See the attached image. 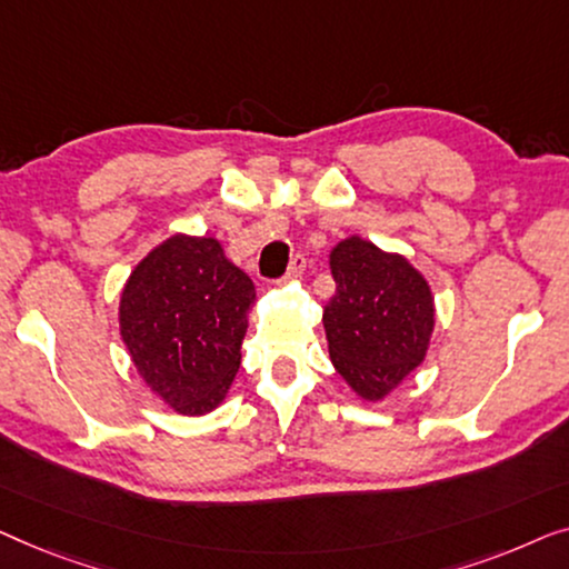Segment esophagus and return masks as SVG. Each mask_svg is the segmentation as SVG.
I'll return each mask as SVG.
<instances>
[{"mask_svg":"<svg viewBox=\"0 0 569 569\" xmlns=\"http://www.w3.org/2000/svg\"><path fill=\"white\" fill-rule=\"evenodd\" d=\"M303 270H307V258H303V254H293L291 262H288L286 278H288V281H293V278H301Z\"/></svg>","mask_w":569,"mask_h":569,"instance_id":"34e87169","label":"esophagus"}]
</instances>
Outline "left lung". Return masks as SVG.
I'll return each mask as SVG.
<instances>
[{
    "label": "left lung",
    "instance_id": "8db88e82",
    "mask_svg": "<svg viewBox=\"0 0 569 569\" xmlns=\"http://www.w3.org/2000/svg\"><path fill=\"white\" fill-rule=\"evenodd\" d=\"M330 270L335 296L322 325L332 366L358 397L379 402L426 361L433 293L405 254L356 234L332 247Z\"/></svg>",
    "mask_w": 569,
    "mask_h": 569
}]
</instances>
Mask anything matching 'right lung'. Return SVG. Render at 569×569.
Here are the masks:
<instances>
[{
    "instance_id": "1",
    "label": "right lung",
    "mask_w": 569,
    "mask_h": 569,
    "mask_svg": "<svg viewBox=\"0 0 569 569\" xmlns=\"http://www.w3.org/2000/svg\"><path fill=\"white\" fill-rule=\"evenodd\" d=\"M254 286L219 239L174 234L131 270L118 322L143 383L180 415H206L242 363Z\"/></svg>"
}]
</instances>
